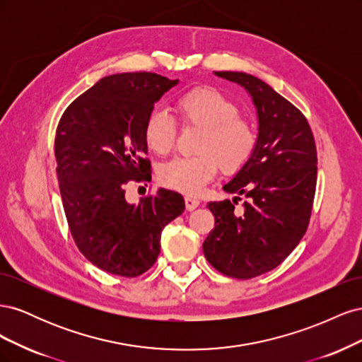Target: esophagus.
I'll use <instances>...</instances> for the list:
<instances>
[{"label": "esophagus", "instance_id": "obj_1", "mask_svg": "<svg viewBox=\"0 0 362 362\" xmlns=\"http://www.w3.org/2000/svg\"><path fill=\"white\" fill-rule=\"evenodd\" d=\"M184 201H185V208H187L189 211L194 210V208H198V206H199V204H201V202H199V199L193 198V196H185Z\"/></svg>", "mask_w": 362, "mask_h": 362}]
</instances>
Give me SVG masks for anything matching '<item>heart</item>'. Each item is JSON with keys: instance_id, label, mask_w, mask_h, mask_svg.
Listing matches in <instances>:
<instances>
[{"instance_id": "obj_1", "label": "heart", "mask_w": 362, "mask_h": 362, "mask_svg": "<svg viewBox=\"0 0 362 362\" xmlns=\"http://www.w3.org/2000/svg\"><path fill=\"white\" fill-rule=\"evenodd\" d=\"M177 110L184 125L198 127L202 133L196 151L199 156L178 157L158 169L164 187L187 194L199 193L217 173L242 169L254 154L257 131L249 120L240 116L235 103L211 87H194L182 93ZM144 139L149 151L166 156L177 140V127L168 113L151 112L144 125Z\"/></svg>"}]
</instances>
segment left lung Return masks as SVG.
Segmentation results:
<instances>
[{
    "label": "left lung",
    "instance_id": "1",
    "mask_svg": "<svg viewBox=\"0 0 362 362\" xmlns=\"http://www.w3.org/2000/svg\"><path fill=\"white\" fill-rule=\"evenodd\" d=\"M237 83L257 108L254 154L223 190L229 199L210 202L214 229L202 245L210 264L226 276L250 279L278 267L299 245L310 223L317 182V151L308 120L286 98L254 75L214 72ZM248 201L234 212L236 199Z\"/></svg>",
    "mask_w": 362,
    "mask_h": 362
}]
</instances>
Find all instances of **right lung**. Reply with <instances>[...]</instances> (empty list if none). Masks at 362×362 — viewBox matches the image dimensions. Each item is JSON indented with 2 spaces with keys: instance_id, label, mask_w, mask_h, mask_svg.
Returning <instances> with one entry per match:
<instances>
[{
  "instance_id": "right-lung-1",
  "label": "right lung",
  "mask_w": 362,
  "mask_h": 362,
  "mask_svg": "<svg viewBox=\"0 0 362 362\" xmlns=\"http://www.w3.org/2000/svg\"><path fill=\"white\" fill-rule=\"evenodd\" d=\"M177 84L152 72L105 76L59 122L54 149L71 234L81 254L112 275L136 278L154 266L163 228L185 208L182 196L166 189L137 205L125 199V184L151 178L144 125Z\"/></svg>"
}]
</instances>
